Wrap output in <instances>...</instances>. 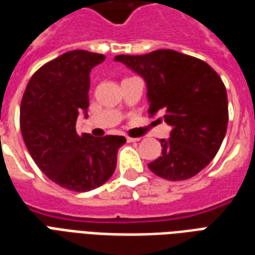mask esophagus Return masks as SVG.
I'll return each instance as SVG.
<instances>
[{
  "mask_svg": "<svg viewBox=\"0 0 255 255\" xmlns=\"http://www.w3.org/2000/svg\"><path fill=\"white\" fill-rule=\"evenodd\" d=\"M138 140H140V138H131V136H127V142H138Z\"/></svg>",
  "mask_w": 255,
  "mask_h": 255,
  "instance_id": "1",
  "label": "esophagus"
}]
</instances>
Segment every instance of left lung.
Here are the masks:
<instances>
[{
	"label": "left lung",
	"mask_w": 255,
	"mask_h": 255,
	"mask_svg": "<svg viewBox=\"0 0 255 255\" xmlns=\"http://www.w3.org/2000/svg\"><path fill=\"white\" fill-rule=\"evenodd\" d=\"M147 84L149 115L171 126L161 155L150 162L157 176L177 182L195 176L217 154L228 126L227 90L219 73L192 56L160 49L116 56Z\"/></svg>",
	"instance_id": "left-lung-1"
}]
</instances>
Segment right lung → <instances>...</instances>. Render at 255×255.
Segmentation results:
<instances>
[{
	"label": "right lung",
	"mask_w": 255,
	"mask_h": 255,
	"mask_svg": "<svg viewBox=\"0 0 255 255\" xmlns=\"http://www.w3.org/2000/svg\"><path fill=\"white\" fill-rule=\"evenodd\" d=\"M105 60L87 50L67 52L42 65L25 87L20 129L28 153L50 180L84 192L108 182L124 136L76 132L79 113L89 108L90 72Z\"/></svg>",
	"instance_id": "1"
}]
</instances>
